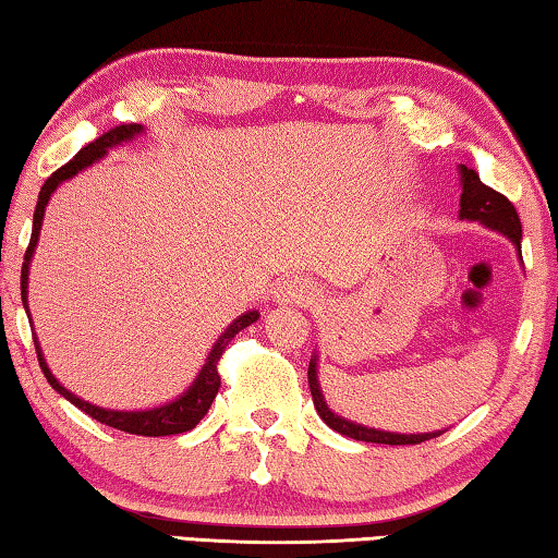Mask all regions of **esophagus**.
<instances>
[{
    "label": "esophagus",
    "instance_id": "34e87169",
    "mask_svg": "<svg viewBox=\"0 0 558 558\" xmlns=\"http://www.w3.org/2000/svg\"><path fill=\"white\" fill-rule=\"evenodd\" d=\"M318 287L306 277H291L274 289V301L284 306H308L318 301Z\"/></svg>",
    "mask_w": 558,
    "mask_h": 558
}]
</instances>
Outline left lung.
Returning <instances> with one entry per match:
<instances>
[{
  "label": "left lung",
  "mask_w": 558,
  "mask_h": 558,
  "mask_svg": "<svg viewBox=\"0 0 558 558\" xmlns=\"http://www.w3.org/2000/svg\"><path fill=\"white\" fill-rule=\"evenodd\" d=\"M458 173H461V213L458 218L461 220H471V222H481L487 230L500 232L502 238L510 240L514 244L517 254L522 259V222L520 215H517L514 205L505 198L502 193H497L481 181L473 169L468 166H458ZM308 387H311V397H314V407L318 416L333 428V432L343 434L348 438H355V441H367V444H389V446H407V444H422L428 441V438L441 436L444 432H428V434H395V432H383V428H373V426H363L357 422H350V418H343L336 414L333 409L326 404L324 389H320V379H318V353L311 355L308 363Z\"/></svg>",
  "instance_id": "obj_1"
}]
</instances>
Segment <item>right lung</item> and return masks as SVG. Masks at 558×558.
<instances>
[{"mask_svg":"<svg viewBox=\"0 0 558 558\" xmlns=\"http://www.w3.org/2000/svg\"><path fill=\"white\" fill-rule=\"evenodd\" d=\"M140 134H144V126L142 124L114 126V130L102 134L100 140H95L93 144L83 146V149L77 151L71 161H68L65 166H61V169H58L51 175V179L44 183L41 193H38L36 210H34L32 242H28L26 254H24V264H22V304L26 308V314H28V267H32V259H34V252H36V244H38V234H41V225H44V213H46L48 201H51V195L58 191V185L75 179V175L81 173V171H85L87 166H93V163H97L100 159H105L107 151L114 149V146L130 144ZM257 318H259V311H247V314L238 316L228 328L222 330L220 338L213 343L208 357H205L203 367L198 369V375H195L191 387L185 389L183 395H179V397L171 399V402H166V404L151 407V409H136V412H130V409H105V407H97L93 402H85V399L73 395L71 389H65L53 377L51 367H48V363H46L44 350H41V343H38L36 333H34V345H36L38 365H41L44 377L48 379V385H51L58 395L65 397L73 407L83 409L87 416L97 418V422H100V424H107V426H112V428H120V432H126V434H136V436H171V434L191 432V428L198 424L205 414H208L213 399H215V395H218V389H220L218 360L222 355L225 345H228L230 340L238 336L242 328L252 326ZM28 324H32V314H28Z\"/></svg>","mask_w":558,"mask_h":558,"instance_id":"add662e5","label":"right lung"}]
</instances>
